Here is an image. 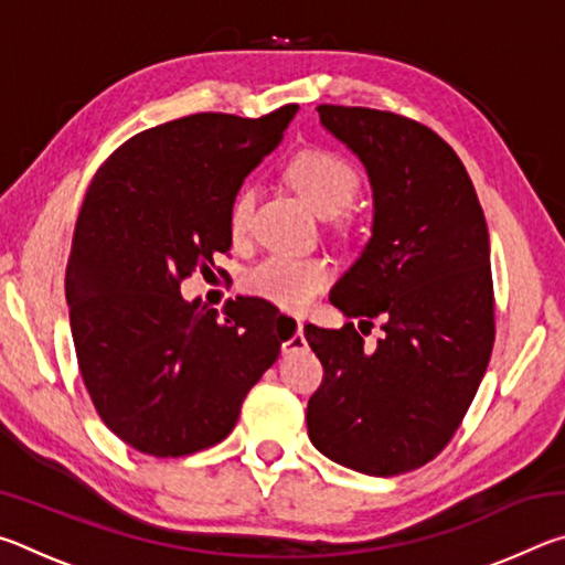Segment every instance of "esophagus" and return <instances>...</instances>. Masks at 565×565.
I'll use <instances>...</instances> for the list:
<instances>
[{"label":"esophagus","instance_id":"esophagus-1","mask_svg":"<svg viewBox=\"0 0 565 565\" xmlns=\"http://www.w3.org/2000/svg\"><path fill=\"white\" fill-rule=\"evenodd\" d=\"M276 327L284 329L289 337H286V341L281 343V351L284 353H294V351H301L306 347V339H303V323L299 319H286L281 317L279 321H276Z\"/></svg>","mask_w":565,"mask_h":565}]
</instances>
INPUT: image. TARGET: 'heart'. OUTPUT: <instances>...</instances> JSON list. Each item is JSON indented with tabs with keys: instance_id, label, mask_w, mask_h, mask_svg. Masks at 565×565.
I'll list each match as a JSON object with an SVG mask.
<instances>
[{
	"instance_id": "b5f03b06",
	"label": "heart",
	"mask_w": 565,
	"mask_h": 565,
	"mask_svg": "<svg viewBox=\"0 0 565 565\" xmlns=\"http://www.w3.org/2000/svg\"><path fill=\"white\" fill-rule=\"evenodd\" d=\"M286 177L294 189L319 214H337L351 204L359 191V174L347 159L329 149H303L296 154ZM254 209V191L238 189L228 204V232L244 236ZM333 279V266L327 256L274 252L248 266L242 276V289L284 311H301L327 289Z\"/></svg>"
}]
</instances>
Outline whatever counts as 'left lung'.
I'll return each instance as SVG.
<instances>
[{"label": "left lung", "mask_w": 565, "mask_h": 565, "mask_svg": "<svg viewBox=\"0 0 565 565\" xmlns=\"http://www.w3.org/2000/svg\"><path fill=\"white\" fill-rule=\"evenodd\" d=\"M319 117L374 189L371 238L331 303L361 323L381 319L386 333L369 351L351 321L306 323L323 366L306 426L331 461L369 476L406 473L451 441L489 366V228L466 167L436 131L366 107L321 104Z\"/></svg>", "instance_id": "left-lung-1"}]
</instances>
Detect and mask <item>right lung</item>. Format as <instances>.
<instances>
[{
    "instance_id": "1",
    "label": "right lung",
    "mask_w": 565,
    "mask_h": 565,
    "mask_svg": "<svg viewBox=\"0 0 565 565\" xmlns=\"http://www.w3.org/2000/svg\"><path fill=\"white\" fill-rule=\"evenodd\" d=\"M296 111L159 124L92 179L66 264L72 337L99 418L141 454L177 458L224 441L279 359L269 301L236 296L218 317L179 286L228 252V204Z\"/></svg>"
}]
</instances>
